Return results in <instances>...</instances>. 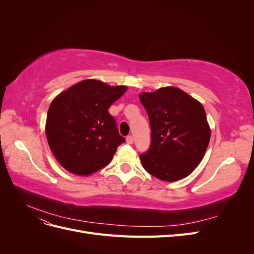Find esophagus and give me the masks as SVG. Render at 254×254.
I'll return each mask as SVG.
<instances>
[{"label":"esophagus","mask_w":254,"mask_h":254,"mask_svg":"<svg viewBox=\"0 0 254 254\" xmlns=\"http://www.w3.org/2000/svg\"><path fill=\"white\" fill-rule=\"evenodd\" d=\"M126 142H127L128 144H133V136H132V135H128V136L126 137Z\"/></svg>","instance_id":"obj_1"}]
</instances>
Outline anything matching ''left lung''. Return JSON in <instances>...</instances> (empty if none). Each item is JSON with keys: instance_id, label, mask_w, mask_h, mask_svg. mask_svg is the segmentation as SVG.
Wrapping results in <instances>:
<instances>
[{"instance_id": "1", "label": "left lung", "mask_w": 254, "mask_h": 254, "mask_svg": "<svg viewBox=\"0 0 254 254\" xmlns=\"http://www.w3.org/2000/svg\"><path fill=\"white\" fill-rule=\"evenodd\" d=\"M139 98L151 128L150 148L140 155L145 171L167 182L186 178L201 162L211 139L202 104L176 87L142 92Z\"/></svg>"}]
</instances>
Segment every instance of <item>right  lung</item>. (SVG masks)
<instances>
[{
	"instance_id": "1",
	"label": "right lung",
	"mask_w": 254,
	"mask_h": 254,
	"mask_svg": "<svg viewBox=\"0 0 254 254\" xmlns=\"http://www.w3.org/2000/svg\"><path fill=\"white\" fill-rule=\"evenodd\" d=\"M126 91V86L86 79L53 99L45 134L52 153L65 171L89 176L110 163L125 139L108 109Z\"/></svg>"
}]
</instances>
